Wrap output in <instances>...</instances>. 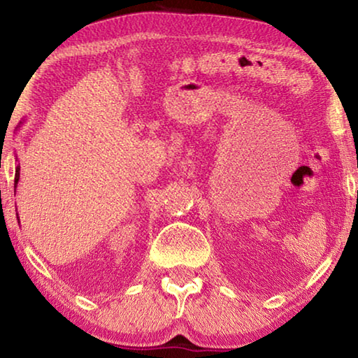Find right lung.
I'll return each instance as SVG.
<instances>
[{
  "instance_id": "1",
  "label": "right lung",
  "mask_w": 358,
  "mask_h": 358,
  "mask_svg": "<svg viewBox=\"0 0 358 358\" xmlns=\"http://www.w3.org/2000/svg\"><path fill=\"white\" fill-rule=\"evenodd\" d=\"M17 161V157H15ZM19 178H20V166L15 167V178H14V187L17 189V185H19Z\"/></svg>"
}]
</instances>
